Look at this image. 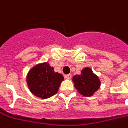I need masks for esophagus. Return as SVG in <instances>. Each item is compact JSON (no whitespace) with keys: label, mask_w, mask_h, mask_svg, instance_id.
Returning <instances> with one entry per match:
<instances>
[{"label":"esophagus","mask_w":128,"mask_h":128,"mask_svg":"<svg viewBox=\"0 0 128 128\" xmlns=\"http://www.w3.org/2000/svg\"><path fill=\"white\" fill-rule=\"evenodd\" d=\"M64 78L67 80H70L71 78V75L70 74H68V75H65Z\"/></svg>","instance_id":"1"}]
</instances>
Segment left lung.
I'll return each instance as SVG.
<instances>
[{
  "label": "left lung",
  "instance_id": "left-lung-1",
  "mask_svg": "<svg viewBox=\"0 0 128 128\" xmlns=\"http://www.w3.org/2000/svg\"><path fill=\"white\" fill-rule=\"evenodd\" d=\"M72 81L78 92L86 97L94 95L100 86V79L89 67L84 68L80 75L74 76Z\"/></svg>",
  "mask_w": 128,
  "mask_h": 128
}]
</instances>
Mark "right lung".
Masks as SVG:
<instances>
[{
	"label": "right lung",
	"mask_w": 128,
	"mask_h": 128,
	"mask_svg": "<svg viewBox=\"0 0 128 128\" xmlns=\"http://www.w3.org/2000/svg\"><path fill=\"white\" fill-rule=\"evenodd\" d=\"M64 77L54 71L48 62L38 64L28 73L26 81L31 93L42 99H46L56 94Z\"/></svg>",
	"instance_id": "add662e5"
}]
</instances>
